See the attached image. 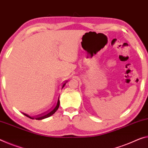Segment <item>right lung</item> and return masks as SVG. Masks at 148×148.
<instances>
[{"label": "right lung", "instance_id": "add662e5", "mask_svg": "<svg viewBox=\"0 0 148 148\" xmlns=\"http://www.w3.org/2000/svg\"><path fill=\"white\" fill-rule=\"evenodd\" d=\"M66 83H67V81L65 82V83L62 85V88H63V87H64V86L65 85V84H66ZM60 99V97H59V98H58V103H57L56 105L55 106H54V107H53V108H52L50 111H49L48 112H46V113H45V114H41V115H38V116H35V117H32V116H30L26 114H25V113H22V114H23L24 115L26 116L27 117H28V118H29V119H31L42 120V119H46V118H48V117H49V116H51V115H53V114L55 113L57 110H58V109L59 108V106H60V99Z\"/></svg>", "mask_w": 148, "mask_h": 148}]
</instances>
